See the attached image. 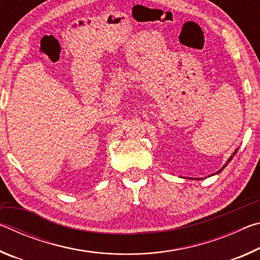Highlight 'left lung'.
<instances>
[{"instance_id": "obj_1", "label": "left lung", "mask_w": 260, "mask_h": 260, "mask_svg": "<svg viewBox=\"0 0 260 260\" xmlns=\"http://www.w3.org/2000/svg\"><path fill=\"white\" fill-rule=\"evenodd\" d=\"M237 150H239V149H236V150H235V151H234V152H233V155H232V156H231V157H230V159H228V160H227V162H226V164H225V165H223V166H222V167H221V170H219V171H218V172H217V173H219V172H221V171H222V170H223V169H225V167H226V166H227V164H228V162H230V161H231V160H232V159H233V157H234V156H235V153H236V152H237Z\"/></svg>"}]
</instances>
